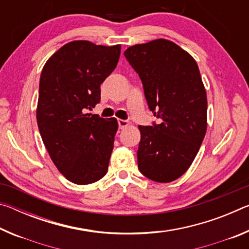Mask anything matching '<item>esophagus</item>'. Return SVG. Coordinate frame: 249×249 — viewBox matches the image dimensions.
Returning <instances> with one entry per match:
<instances>
[{
  "instance_id": "34e87169",
  "label": "esophagus",
  "mask_w": 249,
  "mask_h": 249,
  "mask_svg": "<svg viewBox=\"0 0 249 249\" xmlns=\"http://www.w3.org/2000/svg\"><path fill=\"white\" fill-rule=\"evenodd\" d=\"M117 123H119L120 129H123V128L127 127V126H128V122L125 121V120H119V121H117Z\"/></svg>"
}]
</instances>
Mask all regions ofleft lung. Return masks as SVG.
<instances>
[{
    "label": "left lung",
    "mask_w": 249,
    "mask_h": 249,
    "mask_svg": "<svg viewBox=\"0 0 249 249\" xmlns=\"http://www.w3.org/2000/svg\"><path fill=\"white\" fill-rule=\"evenodd\" d=\"M124 56L159 119L153 126H138V169L156 182H171L191 166L206 133L208 100L199 67L190 53L161 38L132 46Z\"/></svg>",
    "instance_id": "1"
}]
</instances>
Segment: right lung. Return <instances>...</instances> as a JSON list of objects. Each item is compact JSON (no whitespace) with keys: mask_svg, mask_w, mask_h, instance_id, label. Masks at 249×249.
<instances>
[{"mask_svg":"<svg viewBox=\"0 0 249 249\" xmlns=\"http://www.w3.org/2000/svg\"><path fill=\"white\" fill-rule=\"evenodd\" d=\"M121 45L74 40L46 62L39 80L37 124L54 166L75 184L107 175L119 124L88 113L101 100L100 86L116 68Z\"/></svg>","mask_w":249,"mask_h":249,"instance_id":"1","label":"right lung"}]
</instances>
